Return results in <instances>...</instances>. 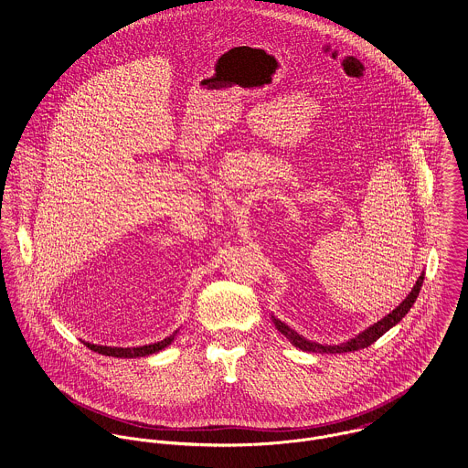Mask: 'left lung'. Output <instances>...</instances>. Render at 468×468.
I'll return each mask as SVG.
<instances>
[{
	"instance_id": "1",
	"label": "left lung",
	"mask_w": 468,
	"mask_h": 468,
	"mask_svg": "<svg viewBox=\"0 0 468 468\" xmlns=\"http://www.w3.org/2000/svg\"><path fill=\"white\" fill-rule=\"evenodd\" d=\"M423 275H425V273H421V275L418 277L414 288H412L410 293L401 301L400 306H397L389 315H386L382 321H378L377 324H373V326L367 328L366 332L356 335L355 338H351V340H347V342H344V344H340V346H323V344L310 342V340L303 338L301 335L295 334L293 330H290V328H288L286 324H282L281 321L273 319V323H275V326H277V330H279L281 334L284 335L293 346H297V347L303 349V351H314V353H347V351H358V349H364V347L371 346L373 342H377L382 335L386 334V332H389L395 324L400 323L401 319L405 317V314H407V312L410 310V306L414 304L418 293H420V288H421V284H423Z\"/></svg>"
}]
</instances>
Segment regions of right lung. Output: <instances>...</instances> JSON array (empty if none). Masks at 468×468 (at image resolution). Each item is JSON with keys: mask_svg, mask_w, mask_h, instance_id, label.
<instances>
[{"mask_svg": "<svg viewBox=\"0 0 468 468\" xmlns=\"http://www.w3.org/2000/svg\"><path fill=\"white\" fill-rule=\"evenodd\" d=\"M175 335L160 340V342H154V344H149V346H140V347H110V346H97V344H86V347H90L91 351H97L101 355H106V356H122V358H133V356H147V355H153L160 349H164L165 346H169L173 342Z\"/></svg>", "mask_w": 468, "mask_h": 468, "instance_id": "add662e5", "label": "right lung"}]
</instances>
